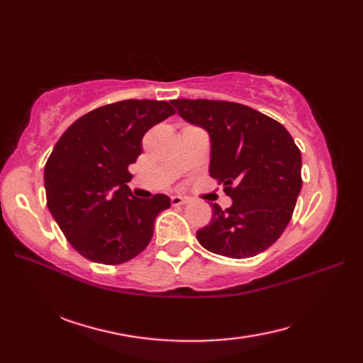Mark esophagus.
I'll list each match as a JSON object with an SVG mask.
<instances>
[{
  "instance_id": "34e87169",
  "label": "esophagus",
  "mask_w": 363,
  "mask_h": 363,
  "mask_svg": "<svg viewBox=\"0 0 363 363\" xmlns=\"http://www.w3.org/2000/svg\"><path fill=\"white\" fill-rule=\"evenodd\" d=\"M172 204L173 206H184V204H187V199L182 198V196L174 195V196H172Z\"/></svg>"
}]
</instances>
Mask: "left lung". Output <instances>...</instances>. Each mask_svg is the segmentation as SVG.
Returning a JSON list of instances; mask_svg holds the SVG:
<instances>
[{
    "label": "left lung",
    "mask_w": 363,
    "mask_h": 363,
    "mask_svg": "<svg viewBox=\"0 0 363 363\" xmlns=\"http://www.w3.org/2000/svg\"><path fill=\"white\" fill-rule=\"evenodd\" d=\"M181 117L211 137L209 173L233 206L212 204V220L196 233L207 251L233 259L257 256L287 228L303 186L301 151L281 123L248 106L173 99Z\"/></svg>",
    "instance_id": "obj_1"
}]
</instances>
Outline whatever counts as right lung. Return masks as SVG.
Segmentation results:
<instances>
[{
    "instance_id": "add662e5",
    "label": "right lung",
    "mask_w": 363,
    "mask_h": 363,
    "mask_svg": "<svg viewBox=\"0 0 363 363\" xmlns=\"http://www.w3.org/2000/svg\"><path fill=\"white\" fill-rule=\"evenodd\" d=\"M173 113L167 101L125 99L82 115L57 140L45 165L46 206L81 256L118 265L151 242L154 220L172 201L134 198L128 167L146 130Z\"/></svg>"
}]
</instances>
